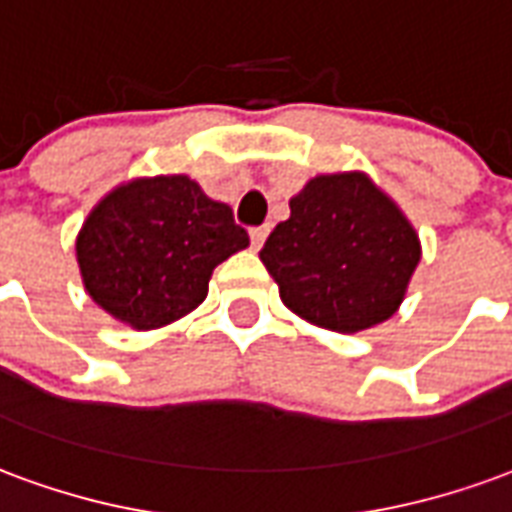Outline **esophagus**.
Masks as SVG:
<instances>
[{
    "mask_svg": "<svg viewBox=\"0 0 512 512\" xmlns=\"http://www.w3.org/2000/svg\"><path fill=\"white\" fill-rule=\"evenodd\" d=\"M266 235H268V227H252V230H249V238H252V249H260V246L266 244Z\"/></svg>",
    "mask_w": 512,
    "mask_h": 512,
    "instance_id": "1",
    "label": "esophagus"
}]
</instances>
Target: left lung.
<instances>
[{
  "instance_id": "8db88e82",
  "label": "left lung",
  "mask_w": 512,
  "mask_h": 512,
  "mask_svg": "<svg viewBox=\"0 0 512 512\" xmlns=\"http://www.w3.org/2000/svg\"><path fill=\"white\" fill-rule=\"evenodd\" d=\"M422 246L414 224L367 172H326L290 197L260 260L279 299L312 326L356 334L406 299Z\"/></svg>"
}]
</instances>
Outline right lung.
<instances>
[{
	"label": "right lung",
	"instance_id": "add662e5",
	"mask_svg": "<svg viewBox=\"0 0 512 512\" xmlns=\"http://www.w3.org/2000/svg\"><path fill=\"white\" fill-rule=\"evenodd\" d=\"M249 246L233 208L189 175L120 183L76 235L84 290L136 332L175 323L208 296L213 268Z\"/></svg>",
	"mask_w": 512,
	"mask_h": 512
}]
</instances>
